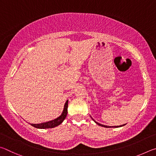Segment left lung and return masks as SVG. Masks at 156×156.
Instances as JSON below:
<instances>
[{
    "instance_id": "obj_1",
    "label": "left lung",
    "mask_w": 156,
    "mask_h": 156,
    "mask_svg": "<svg viewBox=\"0 0 156 156\" xmlns=\"http://www.w3.org/2000/svg\"><path fill=\"white\" fill-rule=\"evenodd\" d=\"M92 119H93V118H92ZM93 120L95 122H96L97 125H98L99 126H104V127H106V128H109V127H112V126H105V125H101V124H100V123H98V122H96V121H95L94 119H93ZM125 125H121V126H112V127H119V126H124Z\"/></svg>"
}]
</instances>
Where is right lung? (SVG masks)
<instances>
[{
	"label": "right lung",
	"instance_id": "add662e5",
	"mask_svg": "<svg viewBox=\"0 0 156 156\" xmlns=\"http://www.w3.org/2000/svg\"><path fill=\"white\" fill-rule=\"evenodd\" d=\"M67 107H68V100H67L65 104L64 110H63L62 113L58 118L56 119L49 121L47 122H44L41 124H31V126H34L36 128L38 129H49V128H54L55 126L59 125L61 124L63 120L65 119L66 116L67 115Z\"/></svg>",
	"mask_w": 156,
	"mask_h": 156
}]
</instances>
